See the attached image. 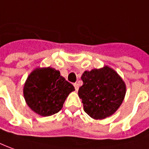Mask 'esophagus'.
<instances>
[{"label":"esophagus","mask_w":149,"mask_h":149,"mask_svg":"<svg viewBox=\"0 0 149 149\" xmlns=\"http://www.w3.org/2000/svg\"><path fill=\"white\" fill-rule=\"evenodd\" d=\"M74 85L76 91H77L78 89H79V85H78V83H74V85Z\"/></svg>","instance_id":"34e87169"}]
</instances>
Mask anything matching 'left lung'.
<instances>
[{
  "mask_svg": "<svg viewBox=\"0 0 149 149\" xmlns=\"http://www.w3.org/2000/svg\"><path fill=\"white\" fill-rule=\"evenodd\" d=\"M83 85L78 95L85 113L94 119H103L114 114L125 97L126 84L109 66L85 71Z\"/></svg>",
  "mask_w": 149,
  "mask_h": 149,
  "instance_id": "obj_1",
  "label": "left lung"
}]
</instances>
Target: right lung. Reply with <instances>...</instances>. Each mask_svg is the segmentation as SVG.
<instances>
[{
  "label": "right lung",
  "mask_w": 149,
  "mask_h": 149,
  "mask_svg": "<svg viewBox=\"0 0 149 149\" xmlns=\"http://www.w3.org/2000/svg\"><path fill=\"white\" fill-rule=\"evenodd\" d=\"M74 86L51 67L36 68L24 84L23 95L27 106L41 116H51L62 109L64 102L74 91Z\"/></svg>",
  "instance_id": "obj_1"
}]
</instances>
